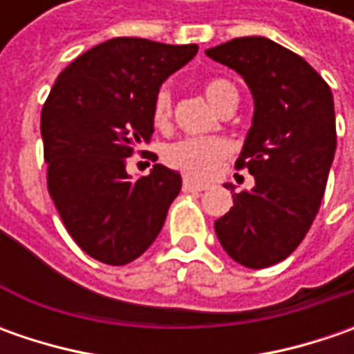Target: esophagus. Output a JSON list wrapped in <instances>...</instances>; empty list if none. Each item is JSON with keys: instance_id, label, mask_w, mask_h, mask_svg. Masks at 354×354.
I'll return each instance as SVG.
<instances>
[{"instance_id": "esophagus-1", "label": "esophagus", "mask_w": 354, "mask_h": 354, "mask_svg": "<svg viewBox=\"0 0 354 354\" xmlns=\"http://www.w3.org/2000/svg\"><path fill=\"white\" fill-rule=\"evenodd\" d=\"M207 189V183H198L195 179H189V177H185L183 179V191L187 193H195V191H205Z\"/></svg>"}]
</instances>
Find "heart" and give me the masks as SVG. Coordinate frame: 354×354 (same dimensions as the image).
Returning a JSON list of instances; mask_svg holds the SVG:
<instances>
[{"instance_id": "1", "label": "heart", "mask_w": 354, "mask_h": 354, "mask_svg": "<svg viewBox=\"0 0 354 354\" xmlns=\"http://www.w3.org/2000/svg\"><path fill=\"white\" fill-rule=\"evenodd\" d=\"M205 94L209 102L218 108L228 96L236 94V88L226 78H212L205 84ZM171 118V92L161 88L153 102V124L157 128H165ZM228 153V143L221 138H185L171 143L163 149V159L171 167L183 171L191 177H209L221 165Z\"/></svg>"}]
</instances>
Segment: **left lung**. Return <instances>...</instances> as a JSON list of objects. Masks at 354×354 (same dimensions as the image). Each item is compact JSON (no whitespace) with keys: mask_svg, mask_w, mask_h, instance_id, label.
<instances>
[{"mask_svg":"<svg viewBox=\"0 0 354 354\" xmlns=\"http://www.w3.org/2000/svg\"><path fill=\"white\" fill-rule=\"evenodd\" d=\"M205 53L236 71L254 100L236 161L254 175V187L232 195L214 232L234 262L268 268L299 246L319 211L337 147L333 94L307 61L266 37H240Z\"/></svg>","mask_w":354,"mask_h":354,"instance_id":"1","label":"left lung"}]
</instances>
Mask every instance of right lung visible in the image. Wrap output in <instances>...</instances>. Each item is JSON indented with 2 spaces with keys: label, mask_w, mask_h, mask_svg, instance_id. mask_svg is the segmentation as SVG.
Wrapping results in <instances>:
<instances>
[{
  "label": "right lung",
  "mask_w": 354,
  "mask_h": 354,
  "mask_svg": "<svg viewBox=\"0 0 354 354\" xmlns=\"http://www.w3.org/2000/svg\"><path fill=\"white\" fill-rule=\"evenodd\" d=\"M197 45L116 37L71 62L41 112L48 193L88 256L124 266L161 232L181 175L161 163L131 179L128 157L153 136L161 84L197 55Z\"/></svg>",
  "instance_id": "obj_1"
}]
</instances>
